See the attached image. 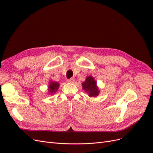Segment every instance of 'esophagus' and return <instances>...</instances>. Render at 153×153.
<instances>
[{"label":"esophagus","instance_id":"obj_1","mask_svg":"<svg viewBox=\"0 0 153 153\" xmlns=\"http://www.w3.org/2000/svg\"><path fill=\"white\" fill-rule=\"evenodd\" d=\"M67 82L69 83H73L74 82H75V80H74L73 78H69V79L67 80Z\"/></svg>","mask_w":153,"mask_h":153}]
</instances>
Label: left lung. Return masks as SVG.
I'll return each mask as SVG.
<instances>
[{"label": "left lung", "instance_id": "obj_1", "mask_svg": "<svg viewBox=\"0 0 153 153\" xmlns=\"http://www.w3.org/2000/svg\"><path fill=\"white\" fill-rule=\"evenodd\" d=\"M83 89L89 93L91 97H96L99 94V90L96 87V82L92 76L86 78V80L82 84Z\"/></svg>", "mask_w": 153, "mask_h": 153}]
</instances>
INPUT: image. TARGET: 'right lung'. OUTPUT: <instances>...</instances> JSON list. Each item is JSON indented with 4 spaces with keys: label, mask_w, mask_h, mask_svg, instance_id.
<instances>
[{
    "label": "right lung",
    "mask_w": 153,
    "mask_h": 153,
    "mask_svg": "<svg viewBox=\"0 0 153 153\" xmlns=\"http://www.w3.org/2000/svg\"><path fill=\"white\" fill-rule=\"evenodd\" d=\"M59 86V84L57 82H50V85L48 87L49 92H50V93L52 94L54 93V92L57 90Z\"/></svg>",
    "instance_id": "1"
}]
</instances>
